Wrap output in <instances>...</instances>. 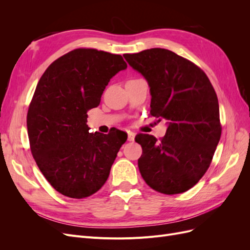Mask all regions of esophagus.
<instances>
[{
    "instance_id": "obj_1",
    "label": "esophagus",
    "mask_w": 250,
    "mask_h": 250,
    "mask_svg": "<svg viewBox=\"0 0 250 250\" xmlns=\"http://www.w3.org/2000/svg\"><path fill=\"white\" fill-rule=\"evenodd\" d=\"M127 133H128V141H130V142L133 141L134 137H135V133L133 131H130V130H128Z\"/></svg>"
}]
</instances>
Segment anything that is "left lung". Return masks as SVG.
<instances>
[{
    "mask_svg": "<svg viewBox=\"0 0 250 250\" xmlns=\"http://www.w3.org/2000/svg\"><path fill=\"white\" fill-rule=\"evenodd\" d=\"M123 56L148 82L151 116L168 124L161 141L150 134L135 137L143 149L141 175L163 194L190 190L208 169L221 137L215 89L200 67L170 50L153 48Z\"/></svg>",
    "mask_w": 250,
    "mask_h": 250,
    "instance_id": "left-lung-1",
    "label": "left lung"
}]
</instances>
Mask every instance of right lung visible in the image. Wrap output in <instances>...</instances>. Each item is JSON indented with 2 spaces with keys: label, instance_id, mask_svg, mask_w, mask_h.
Masks as SVG:
<instances>
[{
  "label": "right lung",
  "instance_id": "1",
  "mask_svg": "<svg viewBox=\"0 0 250 250\" xmlns=\"http://www.w3.org/2000/svg\"><path fill=\"white\" fill-rule=\"evenodd\" d=\"M126 67L121 55L81 48L52 62L37 83L27 115L30 148L43 176L66 197L99 191L127 140L121 130L88 132L86 125L87 111Z\"/></svg>",
  "mask_w": 250,
  "mask_h": 250
}]
</instances>
